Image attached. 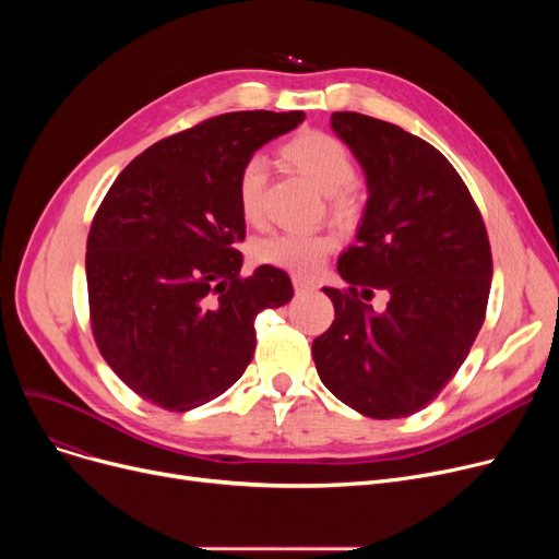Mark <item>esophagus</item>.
Returning <instances> with one entry per match:
<instances>
[{"label":"esophagus","mask_w":559,"mask_h":559,"mask_svg":"<svg viewBox=\"0 0 559 559\" xmlns=\"http://www.w3.org/2000/svg\"><path fill=\"white\" fill-rule=\"evenodd\" d=\"M292 283H295V289L299 292V295H304V292H312L317 289V283L306 278V276H292Z\"/></svg>","instance_id":"34e87169"}]
</instances>
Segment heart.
Here are the masks:
<instances>
[{
	"instance_id": "heart-1",
	"label": "heart",
	"mask_w": 559,
	"mask_h": 559,
	"mask_svg": "<svg viewBox=\"0 0 559 559\" xmlns=\"http://www.w3.org/2000/svg\"><path fill=\"white\" fill-rule=\"evenodd\" d=\"M281 156L326 194L329 209L340 222H354L360 215L362 201L356 186V163L335 135L324 131H304L281 146ZM264 183H267L264 160L253 156L242 165L238 183H235L238 209L249 224L262 222ZM335 245V235L329 230H281L260 240L253 247V253L264 264L308 276L324 264Z\"/></svg>"
}]
</instances>
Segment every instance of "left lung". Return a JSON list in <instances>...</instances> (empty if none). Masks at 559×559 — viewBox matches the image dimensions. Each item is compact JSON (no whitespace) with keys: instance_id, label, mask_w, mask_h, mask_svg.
<instances>
[{"instance_id":"1","label":"left lung","mask_w":559,"mask_h":559,"mask_svg":"<svg viewBox=\"0 0 559 559\" xmlns=\"http://www.w3.org/2000/svg\"><path fill=\"white\" fill-rule=\"evenodd\" d=\"M360 160L369 201L356 245L324 287L331 329L314 337L317 373L371 419L419 413L466 360L485 321L491 249L478 205L455 167L426 140L360 112H333ZM385 290L389 306L368 301Z\"/></svg>"}]
</instances>
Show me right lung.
Listing matches in <instances>:
<instances>
[{"label":"right lung","mask_w":559,"mask_h":559,"mask_svg":"<svg viewBox=\"0 0 559 559\" xmlns=\"http://www.w3.org/2000/svg\"><path fill=\"white\" fill-rule=\"evenodd\" d=\"M304 110H240L158 140L117 176L85 245L99 354L138 396L186 413L224 394L253 358V321L295 289L262 264L242 276V165Z\"/></svg>","instance_id":"right-lung-1"}]
</instances>
